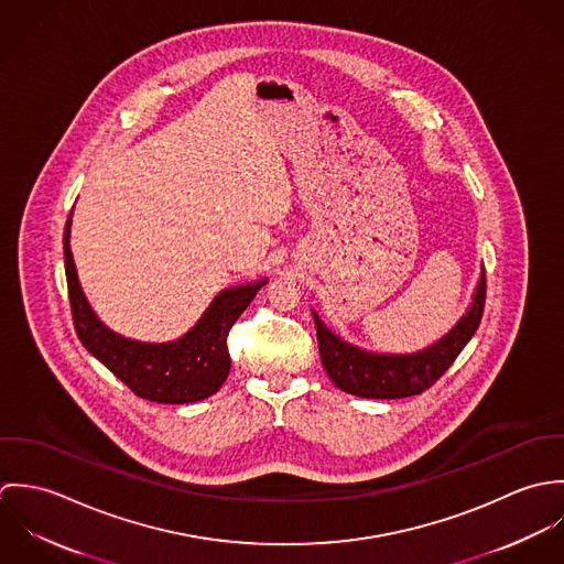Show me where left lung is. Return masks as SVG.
Here are the masks:
<instances>
[{
  "label": "left lung",
  "mask_w": 564,
  "mask_h": 564,
  "mask_svg": "<svg viewBox=\"0 0 564 564\" xmlns=\"http://www.w3.org/2000/svg\"><path fill=\"white\" fill-rule=\"evenodd\" d=\"M486 275L482 273L474 304L458 325L432 347L410 356L369 354L334 336L313 311L323 367L345 393L373 400H400L430 389L458 358L482 322Z\"/></svg>",
  "instance_id": "left-lung-1"
}]
</instances>
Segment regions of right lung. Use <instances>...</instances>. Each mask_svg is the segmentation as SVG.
Masks as SVG:
<instances>
[{"label": "right lung", "instance_id": "obj_1", "mask_svg": "<svg viewBox=\"0 0 564 564\" xmlns=\"http://www.w3.org/2000/svg\"><path fill=\"white\" fill-rule=\"evenodd\" d=\"M65 226V273L72 317L82 345L104 362L134 395L159 403H191L210 398L230 373L228 334L264 282L228 289L215 297L197 325L173 343H139L110 332L82 293Z\"/></svg>", "mask_w": 564, "mask_h": 564}]
</instances>
